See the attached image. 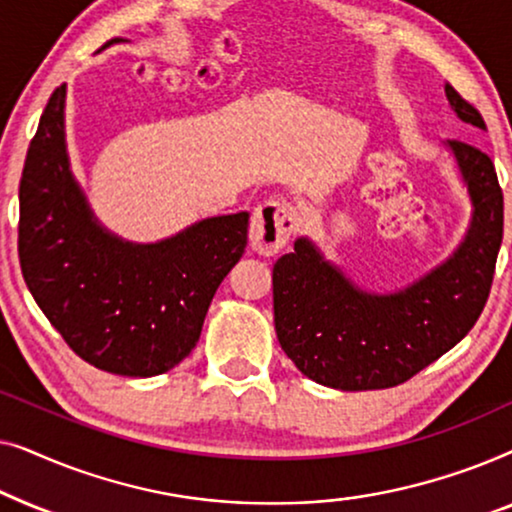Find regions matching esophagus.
Wrapping results in <instances>:
<instances>
[{
  "label": "esophagus",
  "instance_id": "1",
  "mask_svg": "<svg viewBox=\"0 0 512 512\" xmlns=\"http://www.w3.org/2000/svg\"><path fill=\"white\" fill-rule=\"evenodd\" d=\"M298 226V209L291 202L268 200L256 207L251 216L249 240L261 256H275L286 247L293 230Z\"/></svg>",
  "mask_w": 512,
  "mask_h": 512
}]
</instances>
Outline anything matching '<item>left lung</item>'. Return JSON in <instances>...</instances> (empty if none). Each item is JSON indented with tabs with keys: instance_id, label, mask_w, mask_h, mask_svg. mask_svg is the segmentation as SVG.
<instances>
[{
	"instance_id": "1",
	"label": "left lung",
	"mask_w": 512,
	"mask_h": 512,
	"mask_svg": "<svg viewBox=\"0 0 512 512\" xmlns=\"http://www.w3.org/2000/svg\"><path fill=\"white\" fill-rule=\"evenodd\" d=\"M445 95L461 121L485 118L450 83ZM473 198V226L445 265L394 296L354 289L307 240L272 268L275 331L300 373L342 391L389 389L440 359L475 326L492 291L503 240V191L492 158L452 139Z\"/></svg>"
}]
</instances>
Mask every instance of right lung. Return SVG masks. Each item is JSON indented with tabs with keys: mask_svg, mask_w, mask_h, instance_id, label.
<instances>
[{
	"mask_svg": "<svg viewBox=\"0 0 512 512\" xmlns=\"http://www.w3.org/2000/svg\"><path fill=\"white\" fill-rule=\"evenodd\" d=\"M62 107L65 86L53 90L39 118L20 177L23 279L90 366L125 377L167 373L200 340L216 289L247 247L249 214L200 221L144 247L107 235L69 172Z\"/></svg>",
	"mask_w": 512,
	"mask_h": 512,
	"instance_id": "1",
	"label": "right lung"
}]
</instances>
